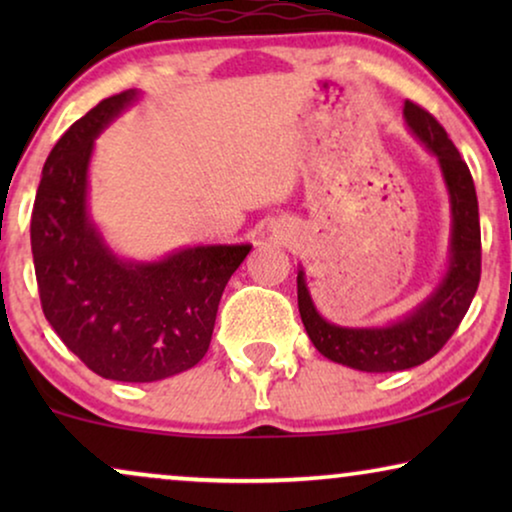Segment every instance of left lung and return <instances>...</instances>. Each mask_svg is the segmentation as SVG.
I'll list each match as a JSON object with an SVG mask.
<instances>
[{"label": "left lung", "mask_w": 512, "mask_h": 512, "mask_svg": "<svg viewBox=\"0 0 512 512\" xmlns=\"http://www.w3.org/2000/svg\"><path fill=\"white\" fill-rule=\"evenodd\" d=\"M403 121L412 137L438 160L450 198V249L436 286L389 324L340 326L321 317L305 270L298 268V310L312 345L326 359L361 373H396L429 361L457 331L480 284L478 195L468 165L429 111L405 102Z\"/></svg>", "instance_id": "obj_1"}]
</instances>
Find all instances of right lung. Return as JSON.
Instances as JSON below:
<instances>
[{"label": "right lung", "mask_w": 512, "mask_h": 512, "mask_svg": "<svg viewBox=\"0 0 512 512\" xmlns=\"http://www.w3.org/2000/svg\"><path fill=\"white\" fill-rule=\"evenodd\" d=\"M142 90L107 97L46 158L32 209L41 307L60 340L93 373L158 382L207 354L219 300L251 244H195L156 261L118 256L90 214L95 139Z\"/></svg>", "instance_id": "1"}]
</instances>
